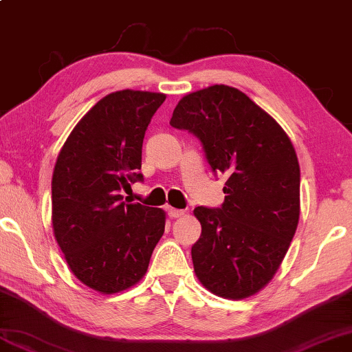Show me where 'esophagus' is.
Instances as JSON below:
<instances>
[{"instance_id":"34e87169","label":"esophagus","mask_w":352,"mask_h":352,"mask_svg":"<svg viewBox=\"0 0 352 352\" xmlns=\"http://www.w3.org/2000/svg\"><path fill=\"white\" fill-rule=\"evenodd\" d=\"M167 214L170 215L172 219H179V217H182V215L185 214V210H182V209H175V208H167Z\"/></svg>"}]
</instances>
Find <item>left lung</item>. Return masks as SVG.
<instances>
[{
  "label": "left lung",
  "mask_w": 352,
  "mask_h": 352,
  "mask_svg": "<svg viewBox=\"0 0 352 352\" xmlns=\"http://www.w3.org/2000/svg\"><path fill=\"white\" fill-rule=\"evenodd\" d=\"M170 125L203 143L228 177L222 208L198 206L191 248L196 277L225 299L250 298L278 270L299 222V162L287 132L238 88L212 85L182 98Z\"/></svg>",
  "instance_id": "8db88e82"
}]
</instances>
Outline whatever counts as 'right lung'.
Here are the masks:
<instances>
[{"label": "right lung", "mask_w": 352, "mask_h": 352, "mask_svg": "<svg viewBox=\"0 0 352 352\" xmlns=\"http://www.w3.org/2000/svg\"><path fill=\"white\" fill-rule=\"evenodd\" d=\"M164 93L120 90L78 120L60 148L51 182L53 232L72 274L102 294L120 293L146 274L166 212L124 203L143 180L144 132Z\"/></svg>", "instance_id": "obj_1"}]
</instances>
